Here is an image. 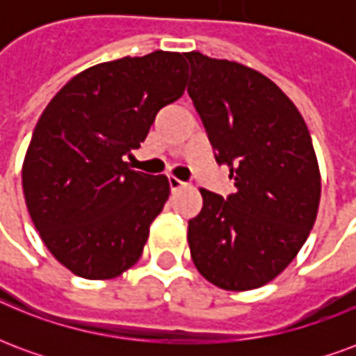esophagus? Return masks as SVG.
<instances>
[{"label":"esophagus","mask_w":356,"mask_h":356,"mask_svg":"<svg viewBox=\"0 0 356 356\" xmlns=\"http://www.w3.org/2000/svg\"><path fill=\"white\" fill-rule=\"evenodd\" d=\"M168 183H170V188L175 193V191H181V188H185L186 183H183V181H179L177 177H170L168 179Z\"/></svg>","instance_id":"obj_1"}]
</instances>
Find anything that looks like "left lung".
<instances>
[{
    "label": "left lung",
    "instance_id": "obj_1",
    "mask_svg": "<svg viewBox=\"0 0 356 356\" xmlns=\"http://www.w3.org/2000/svg\"><path fill=\"white\" fill-rule=\"evenodd\" d=\"M188 95L219 165L236 191L200 188L188 248L208 282L229 291L265 286L305 244L321 204V170L303 116L267 76L234 60L185 53Z\"/></svg>",
    "mask_w": 356,
    "mask_h": 356
}]
</instances>
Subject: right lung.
I'll list each match as a JSON object with an SVG mask.
<instances>
[{
	"mask_svg": "<svg viewBox=\"0 0 356 356\" xmlns=\"http://www.w3.org/2000/svg\"><path fill=\"white\" fill-rule=\"evenodd\" d=\"M186 68L171 51L95 65L38 120L22 163L24 200L43 244L74 275L108 280L139 261L170 183L133 171L125 156L158 110L185 93Z\"/></svg>",
	"mask_w": 356,
	"mask_h": 356,
	"instance_id": "obj_1",
	"label": "right lung"
}]
</instances>
